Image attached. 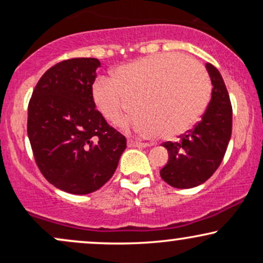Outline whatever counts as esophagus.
I'll list each match as a JSON object with an SVG mask.
<instances>
[{
    "mask_svg": "<svg viewBox=\"0 0 263 263\" xmlns=\"http://www.w3.org/2000/svg\"><path fill=\"white\" fill-rule=\"evenodd\" d=\"M127 143H128V146L129 147H147L148 146V143H144V142H138V141H135V140H131V138H129V140L127 141Z\"/></svg>",
    "mask_w": 263,
    "mask_h": 263,
    "instance_id": "1",
    "label": "esophagus"
}]
</instances>
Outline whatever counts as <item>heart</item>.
<instances>
[{
    "mask_svg": "<svg viewBox=\"0 0 263 263\" xmlns=\"http://www.w3.org/2000/svg\"><path fill=\"white\" fill-rule=\"evenodd\" d=\"M210 78L200 63L177 53L134 60L117 66L111 79L100 78L92 89L96 107L108 122H126L147 137L172 138L194 125L209 104Z\"/></svg>",
    "mask_w": 263,
    "mask_h": 263,
    "instance_id": "b5f03b06",
    "label": "heart"
}]
</instances>
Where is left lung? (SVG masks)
Segmentation results:
<instances>
[{"instance_id":"8db88e82","label":"left lung","mask_w":263,"mask_h":263,"mask_svg":"<svg viewBox=\"0 0 263 263\" xmlns=\"http://www.w3.org/2000/svg\"><path fill=\"white\" fill-rule=\"evenodd\" d=\"M213 84L211 100L194 128L179 136L178 142H165L168 163L162 168L165 183L178 189L200 185L213 176L224 158L232 131V107L228 89L218 69L206 63Z\"/></svg>"}]
</instances>
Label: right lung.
<instances>
[{"instance_id":"right-lung-1","label":"right lung","mask_w":263,"mask_h":263,"mask_svg":"<svg viewBox=\"0 0 263 263\" xmlns=\"http://www.w3.org/2000/svg\"><path fill=\"white\" fill-rule=\"evenodd\" d=\"M99 59L63 60L43 74L28 104L27 132L39 171L60 190L84 195L114 176L126 137L95 108Z\"/></svg>"}]
</instances>
